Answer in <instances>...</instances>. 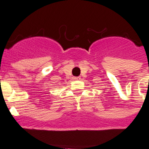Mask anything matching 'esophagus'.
I'll return each mask as SVG.
<instances>
[{
	"instance_id": "obj_1",
	"label": "esophagus",
	"mask_w": 149,
	"mask_h": 149,
	"mask_svg": "<svg viewBox=\"0 0 149 149\" xmlns=\"http://www.w3.org/2000/svg\"><path fill=\"white\" fill-rule=\"evenodd\" d=\"M80 79H81V78L79 77V76H78V77H73V80H79Z\"/></svg>"
}]
</instances>
